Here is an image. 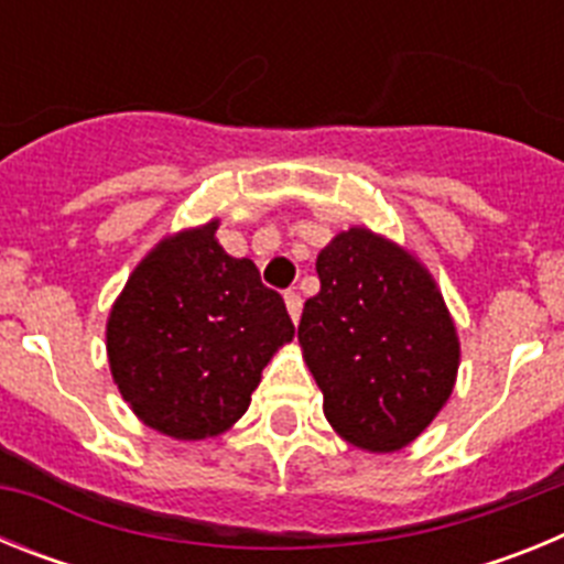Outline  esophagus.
Here are the masks:
<instances>
[{"label":"esophagus","instance_id":"34e87169","mask_svg":"<svg viewBox=\"0 0 564 564\" xmlns=\"http://www.w3.org/2000/svg\"><path fill=\"white\" fill-rule=\"evenodd\" d=\"M285 305H288V313H291V318H293V325H296L299 316H302V296H299L296 291H288Z\"/></svg>","mask_w":564,"mask_h":564}]
</instances>
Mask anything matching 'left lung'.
Instances as JSON below:
<instances>
[{
  "label": "left lung",
  "mask_w": 564,
  "mask_h": 564,
  "mask_svg": "<svg viewBox=\"0 0 564 564\" xmlns=\"http://www.w3.org/2000/svg\"><path fill=\"white\" fill-rule=\"evenodd\" d=\"M299 344L325 392L333 430L367 452L415 441L452 395L455 322L426 268L367 228L338 234L316 259Z\"/></svg>",
  "instance_id": "1"
}]
</instances>
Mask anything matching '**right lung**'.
Here are the masks:
<instances>
[{
	"label": "right lung",
	"instance_id": "1",
	"mask_svg": "<svg viewBox=\"0 0 564 564\" xmlns=\"http://www.w3.org/2000/svg\"><path fill=\"white\" fill-rule=\"evenodd\" d=\"M217 223L163 239L134 268L107 325L112 378L147 426L177 441L226 432L251 403L273 350L293 338L285 299Z\"/></svg>",
	"mask_w": 564,
	"mask_h": 564
}]
</instances>
